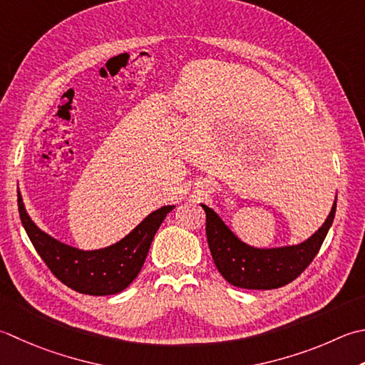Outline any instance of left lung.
Segmentation results:
<instances>
[{"label": "left lung", "mask_w": 365, "mask_h": 365, "mask_svg": "<svg viewBox=\"0 0 365 365\" xmlns=\"http://www.w3.org/2000/svg\"><path fill=\"white\" fill-rule=\"evenodd\" d=\"M205 212V234L213 262L226 282L245 289H275L301 275L315 258L332 226L337 197L323 226L296 245L256 248L242 242L209 205Z\"/></svg>", "instance_id": "8db88e82"}]
</instances>
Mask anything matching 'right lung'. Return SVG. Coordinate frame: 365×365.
Returning <instances> with one entry per match:
<instances>
[{
	"instance_id": "obj_1",
	"label": "right lung",
	"mask_w": 365,
	"mask_h": 365,
	"mask_svg": "<svg viewBox=\"0 0 365 365\" xmlns=\"http://www.w3.org/2000/svg\"><path fill=\"white\" fill-rule=\"evenodd\" d=\"M21 225L36 252L66 287L82 294H117L139 275L156 231L175 205H164L147 215L123 239L98 250H81L42 231L28 215L21 192L17 191Z\"/></svg>"
}]
</instances>
